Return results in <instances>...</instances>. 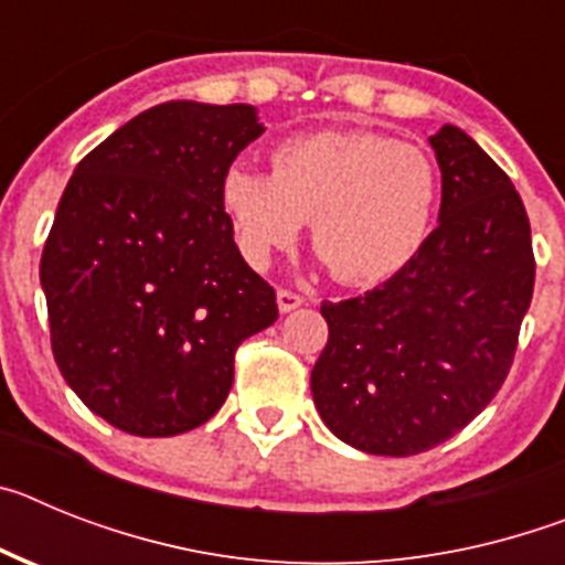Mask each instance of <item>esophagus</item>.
<instances>
[{
	"label": "esophagus",
	"instance_id": "34e87169",
	"mask_svg": "<svg viewBox=\"0 0 565 565\" xmlns=\"http://www.w3.org/2000/svg\"><path fill=\"white\" fill-rule=\"evenodd\" d=\"M302 302H306V299L299 297L297 291H288V288H279V291H277V306H279V311H282V313H291L294 308H299Z\"/></svg>",
	"mask_w": 565,
	"mask_h": 565
}]
</instances>
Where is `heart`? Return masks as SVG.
<instances>
[{
  "instance_id": "obj_1",
  "label": "heart",
  "mask_w": 565,
  "mask_h": 565,
  "mask_svg": "<svg viewBox=\"0 0 565 565\" xmlns=\"http://www.w3.org/2000/svg\"><path fill=\"white\" fill-rule=\"evenodd\" d=\"M221 203L239 254L268 268L311 221L313 252L351 286H376L424 246L438 203L430 154L371 129L308 132L271 149V172L234 163Z\"/></svg>"
}]
</instances>
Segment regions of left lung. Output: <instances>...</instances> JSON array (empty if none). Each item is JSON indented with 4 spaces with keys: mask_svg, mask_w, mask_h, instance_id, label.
Returning <instances> with one entry per match:
<instances>
[{
    "mask_svg": "<svg viewBox=\"0 0 565 565\" xmlns=\"http://www.w3.org/2000/svg\"><path fill=\"white\" fill-rule=\"evenodd\" d=\"M430 143L436 232L379 288L322 302L313 404L333 436L373 456L433 450L495 398L535 288L532 228L509 174L450 124Z\"/></svg>",
    "mask_w": 565,
    "mask_h": 565,
    "instance_id": "1",
    "label": "left lung"
}]
</instances>
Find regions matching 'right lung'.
Masks as SVG:
<instances>
[{"label":"right lung","mask_w":565,"mask_h":565,"mask_svg":"<svg viewBox=\"0 0 565 565\" xmlns=\"http://www.w3.org/2000/svg\"><path fill=\"white\" fill-rule=\"evenodd\" d=\"M259 135L248 104H158L84 154L58 201L42 252L53 356L129 436L209 422L239 342L279 317L221 203L223 174Z\"/></svg>","instance_id":"obj_1"}]
</instances>
